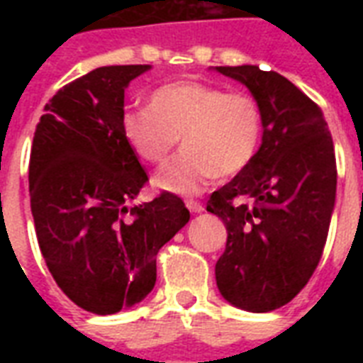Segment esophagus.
Returning a JSON list of instances; mask_svg holds the SVG:
<instances>
[{
    "label": "esophagus",
    "mask_w": 363,
    "mask_h": 363,
    "mask_svg": "<svg viewBox=\"0 0 363 363\" xmlns=\"http://www.w3.org/2000/svg\"><path fill=\"white\" fill-rule=\"evenodd\" d=\"M186 207L190 213H203V203L201 201H196V199H186Z\"/></svg>",
    "instance_id": "obj_1"
}]
</instances>
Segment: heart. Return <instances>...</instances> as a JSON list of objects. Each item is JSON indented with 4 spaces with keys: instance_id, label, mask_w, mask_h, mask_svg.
Returning <instances> with one entry per match:
<instances>
[{
    "instance_id": "heart-1",
    "label": "heart",
    "mask_w": 363,
    "mask_h": 363,
    "mask_svg": "<svg viewBox=\"0 0 363 363\" xmlns=\"http://www.w3.org/2000/svg\"><path fill=\"white\" fill-rule=\"evenodd\" d=\"M264 109L252 94L226 92L199 81H177L156 88L148 109L124 113V141L147 164L167 160L179 137L184 147L160 171L154 184L192 196L213 177L239 175L258 156L264 141Z\"/></svg>"
}]
</instances>
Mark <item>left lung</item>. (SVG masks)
Listing matches in <instances>:
<instances>
[{
  "mask_svg": "<svg viewBox=\"0 0 363 363\" xmlns=\"http://www.w3.org/2000/svg\"><path fill=\"white\" fill-rule=\"evenodd\" d=\"M264 109V141L247 169L211 194L207 211L228 230L216 286L233 307L269 313L309 282L326 245L337 167L320 107L275 71L216 67Z\"/></svg>",
  "mask_w": 363,
  "mask_h": 363,
  "instance_id": "1",
  "label": "left lung"
}]
</instances>
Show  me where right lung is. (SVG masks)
<instances>
[{
  "mask_svg": "<svg viewBox=\"0 0 363 363\" xmlns=\"http://www.w3.org/2000/svg\"><path fill=\"white\" fill-rule=\"evenodd\" d=\"M150 65H105L45 105L30 154L37 241L62 292L94 315H115L156 284V254L190 213L164 192L130 207L148 181L124 141V90Z\"/></svg>",
  "mask_w": 363,
  "mask_h": 363,
  "instance_id": "1",
  "label": "right lung"
}]
</instances>
